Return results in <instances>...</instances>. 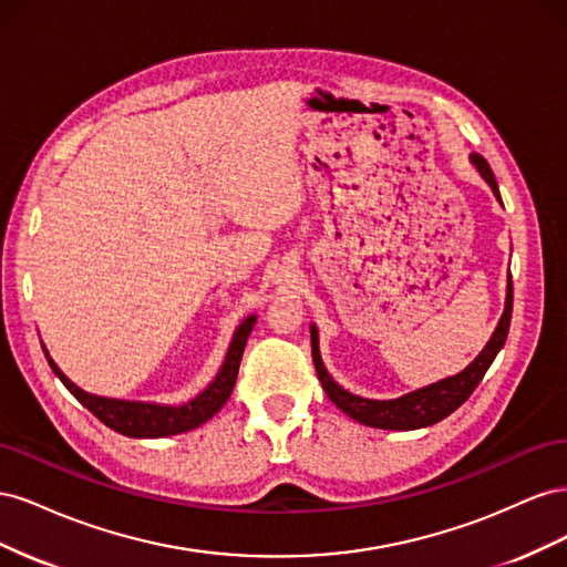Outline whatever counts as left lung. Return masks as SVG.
<instances>
[{
  "label": "left lung",
  "mask_w": 567,
  "mask_h": 567,
  "mask_svg": "<svg viewBox=\"0 0 567 567\" xmlns=\"http://www.w3.org/2000/svg\"><path fill=\"white\" fill-rule=\"evenodd\" d=\"M471 163L477 167L480 177H483L496 200L502 203L499 196V186H496V179L492 175L489 163L480 156V153H471ZM511 312H513V281L508 277L506 286V307L504 315L496 323V329L492 338L487 340V346L483 348L473 362L458 371L456 375H450V379H442L433 385L419 388L409 394H402L398 400H367L359 398V394H352L348 390H342L331 375L326 371L321 354H319V333L317 326H310V336H312V359H315V369L321 381V388L329 394V400L346 414L359 423L371 425V427H383V431H416V427H427L442 419H447L452 411H456L463 402H466L477 383L483 381V375L487 373L489 364L494 362V357L499 354L504 348L506 336H508V326H511Z\"/></svg>",
  "instance_id": "obj_1"
}]
</instances>
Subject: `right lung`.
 Returning <instances> with one entry per match:
<instances>
[{
    "label": "right lung",
    "mask_w": 567,
    "mask_h": 567,
    "mask_svg": "<svg viewBox=\"0 0 567 567\" xmlns=\"http://www.w3.org/2000/svg\"><path fill=\"white\" fill-rule=\"evenodd\" d=\"M255 321H257L255 315H250L248 319L241 321V326H238L234 338H231L225 364H221L219 373L215 375V381L205 388L198 398L188 400L186 404H179V406L109 400V398H99V394H90V392L80 390L73 381L65 379V373L54 364V359L49 357L47 350H44V354L49 359V367L54 369L61 383L71 390L78 398V402L87 406L101 423H106L111 431L123 433L127 437H167V435H179L186 431H194V427L213 419L217 411L225 406V402L229 400V394L234 390L238 367H241V357H244L246 342H248V336L252 331Z\"/></svg>",
    "instance_id": "obj_1"
}]
</instances>
